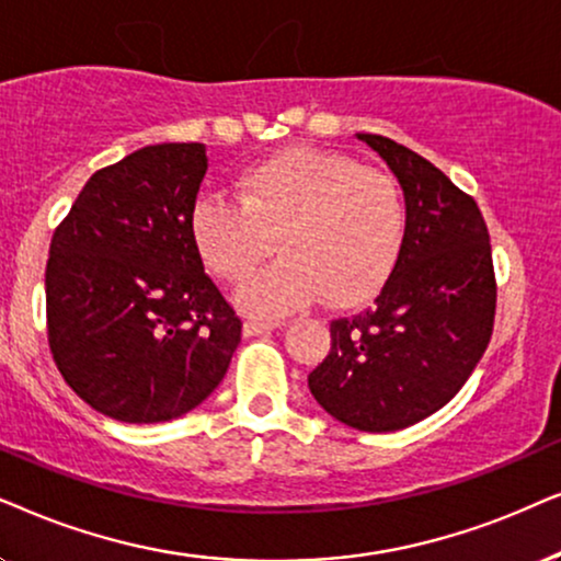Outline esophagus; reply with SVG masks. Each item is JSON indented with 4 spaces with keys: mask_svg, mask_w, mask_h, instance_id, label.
Instances as JSON below:
<instances>
[{
    "mask_svg": "<svg viewBox=\"0 0 561 561\" xmlns=\"http://www.w3.org/2000/svg\"><path fill=\"white\" fill-rule=\"evenodd\" d=\"M282 323H268V320H256V318H251V320H245L243 323V333L245 335H266V333H272L274 328H279Z\"/></svg>",
    "mask_w": 561,
    "mask_h": 561,
    "instance_id": "34e87169",
    "label": "esophagus"
}]
</instances>
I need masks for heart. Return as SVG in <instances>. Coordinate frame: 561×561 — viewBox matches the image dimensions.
Returning <instances> with one entry per match:
<instances>
[{
	"instance_id": "obj_1",
	"label": "heart",
	"mask_w": 561,
	"mask_h": 561,
	"mask_svg": "<svg viewBox=\"0 0 561 561\" xmlns=\"http://www.w3.org/2000/svg\"><path fill=\"white\" fill-rule=\"evenodd\" d=\"M238 203L205 197L192 207L194 249L220 279L243 282L274 253L285 259L253 276L243 308L282 316L320 295L331 308L371 300L405 245V203L392 176L341 153L289 151L238 176Z\"/></svg>"
}]
</instances>
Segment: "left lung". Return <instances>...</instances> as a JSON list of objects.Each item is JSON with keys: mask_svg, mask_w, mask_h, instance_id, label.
Returning a JSON list of instances; mask_svg holds the SVG:
<instances>
[{"mask_svg": "<svg viewBox=\"0 0 561 561\" xmlns=\"http://www.w3.org/2000/svg\"><path fill=\"white\" fill-rule=\"evenodd\" d=\"M405 192V245L371 308L331 320L308 385L335 421L387 433L442 410L472 375L495 323L488 222L472 194L392 138L358 133Z\"/></svg>", "mask_w": 561, "mask_h": 561, "instance_id": "left-lung-1", "label": "left lung"}]
</instances>
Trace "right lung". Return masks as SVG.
I'll return each instance as SVG.
<instances>
[{
  "mask_svg": "<svg viewBox=\"0 0 561 561\" xmlns=\"http://www.w3.org/2000/svg\"><path fill=\"white\" fill-rule=\"evenodd\" d=\"M203 144H159L94 171L50 238L48 346L96 413L161 423L222 382L243 323L205 274L190 215Z\"/></svg>",
  "mask_w": 561,
  "mask_h": 561,
  "instance_id": "1",
  "label": "right lung"
}]
</instances>
